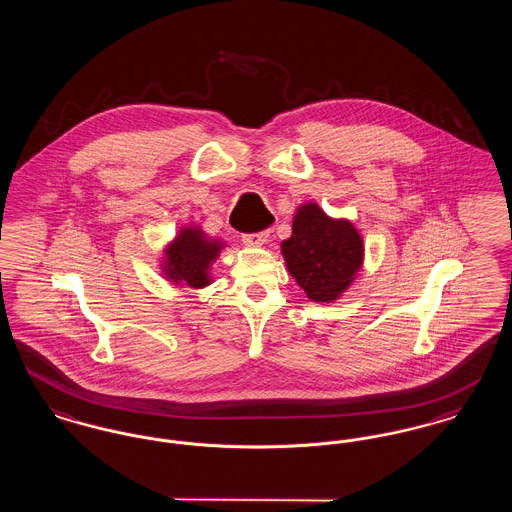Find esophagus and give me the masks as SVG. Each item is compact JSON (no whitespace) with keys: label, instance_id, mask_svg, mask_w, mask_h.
<instances>
[{"label":"esophagus","instance_id":"esophagus-1","mask_svg":"<svg viewBox=\"0 0 512 512\" xmlns=\"http://www.w3.org/2000/svg\"><path fill=\"white\" fill-rule=\"evenodd\" d=\"M268 240V230L265 232H255V234H245L242 238V242L245 245H253V247H259V245L265 244Z\"/></svg>","mask_w":512,"mask_h":512}]
</instances>
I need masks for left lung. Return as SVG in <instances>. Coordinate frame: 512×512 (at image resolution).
Returning a JSON list of instances; mask_svg holds the SVG:
<instances>
[{
    "mask_svg": "<svg viewBox=\"0 0 512 512\" xmlns=\"http://www.w3.org/2000/svg\"><path fill=\"white\" fill-rule=\"evenodd\" d=\"M282 255L311 301H334L363 267L365 245L349 220L332 219L317 203H305L293 217Z\"/></svg>",
    "mask_w": 512,
    "mask_h": 512,
    "instance_id": "left-lung-1",
    "label": "left lung"
}]
</instances>
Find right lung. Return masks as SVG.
<instances>
[{
    "instance_id": "obj_1",
    "label": "right lung",
    "mask_w": 512,
    "mask_h": 512,
    "mask_svg": "<svg viewBox=\"0 0 512 512\" xmlns=\"http://www.w3.org/2000/svg\"><path fill=\"white\" fill-rule=\"evenodd\" d=\"M224 242L207 238L199 226L182 228L165 249L163 272L176 286L201 290L211 284L209 270Z\"/></svg>"
}]
</instances>
